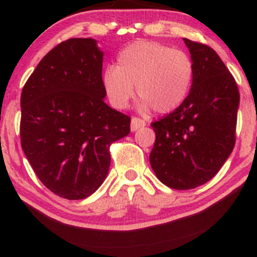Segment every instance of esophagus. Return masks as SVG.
I'll use <instances>...</instances> for the list:
<instances>
[{"mask_svg": "<svg viewBox=\"0 0 257 257\" xmlns=\"http://www.w3.org/2000/svg\"><path fill=\"white\" fill-rule=\"evenodd\" d=\"M144 126H146V121L142 120V118H139V117H132V120H131L132 131H136V130L144 127Z\"/></svg>", "mask_w": 257, "mask_h": 257, "instance_id": "obj_1", "label": "esophagus"}]
</instances>
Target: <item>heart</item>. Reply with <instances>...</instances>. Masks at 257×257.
I'll return each mask as SVG.
<instances>
[{"mask_svg": "<svg viewBox=\"0 0 257 257\" xmlns=\"http://www.w3.org/2000/svg\"><path fill=\"white\" fill-rule=\"evenodd\" d=\"M194 76V64L186 52L152 41H139L118 53L116 67L102 73V86L113 107L125 109L134 86L144 110L168 113L186 101Z\"/></svg>", "mask_w": 257, "mask_h": 257, "instance_id": "1", "label": "heart"}]
</instances>
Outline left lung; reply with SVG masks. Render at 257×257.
<instances>
[{
    "label": "left lung",
    "mask_w": 257,
    "mask_h": 257,
    "mask_svg": "<svg viewBox=\"0 0 257 257\" xmlns=\"http://www.w3.org/2000/svg\"><path fill=\"white\" fill-rule=\"evenodd\" d=\"M194 64L186 101L151 123L156 134L150 155L157 178L169 188L193 189L219 172L234 150L240 94L216 52L183 39Z\"/></svg>",
    "instance_id": "obj_1"
}]
</instances>
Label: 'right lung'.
Returning <instances> with one entry per match:
<instances>
[{"instance_id": "obj_1", "label": "right lung", "mask_w": 257, "mask_h": 257, "mask_svg": "<svg viewBox=\"0 0 257 257\" xmlns=\"http://www.w3.org/2000/svg\"><path fill=\"white\" fill-rule=\"evenodd\" d=\"M102 52L91 38H70L47 53L21 94V146L39 181L70 200L102 184L110 146L131 118L104 101Z\"/></svg>"}]
</instances>
